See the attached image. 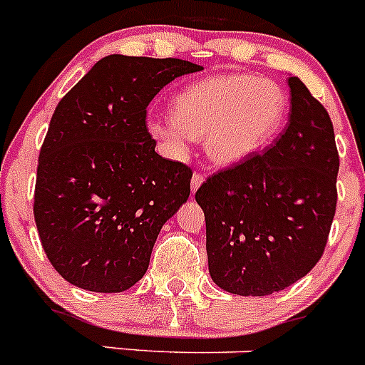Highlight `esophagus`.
<instances>
[{
	"label": "esophagus",
	"instance_id": "1",
	"mask_svg": "<svg viewBox=\"0 0 365 365\" xmlns=\"http://www.w3.org/2000/svg\"><path fill=\"white\" fill-rule=\"evenodd\" d=\"M202 182H205V175H201V173H193V177H192V193L197 192V188L202 185Z\"/></svg>",
	"mask_w": 365,
	"mask_h": 365
}]
</instances>
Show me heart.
Here are the masks:
<instances>
[{
  "label": "heart",
  "instance_id": "heart-1",
  "mask_svg": "<svg viewBox=\"0 0 365 365\" xmlns=\"http://www.w3.org/2000/svg\"><path fill=\"white\" fill-rule=\"evenodd\" d=\"M289 98L278 82L252 74H215L180 89L173 115L148 118V133L172 157H182L192 137L205 138L219 164L247 159L282 131Z\"/></svg>",
  "mask_w": 365,
  "mask_h": 365
}]
</instances>
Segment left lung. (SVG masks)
I'll return each mask as SVG.
<instances>
[{"label":"left lung","mask_w":365,"mask_h":365,"mask_svg":"<svg viewBox=\"0 0 365 365\" xmlns=\"http://www.w3.org/2000/svg\"><path fill=\"white\" fill-rule=\"evenodd\" d=\"M289 87L291 117L272 146L214 173L195 193L208 270L232 294H272L311 272L336 212L333 122L298 76Z\"/></svg>","instance_id":"1"}]
</instances>
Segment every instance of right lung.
<instances>
[{
  "label": "right lung",
  "mask_w": 365,
  "mask_h": 365,
  "mask_svg": "<svg viewBox=\"0 0 365 365\" xmlns=\"http://www.w3.org/2000/svg\"><path fill=\"white\" fill-rule=\"evenodd\" d=\"M202 67L109 54L58 102L38 157L34 221L56 272L93 292L146 274L164 222L190 197L192 170L155 151L146 109Z\"/></svg>",
  "instance_id": "add662e5"
}]
</instances>
